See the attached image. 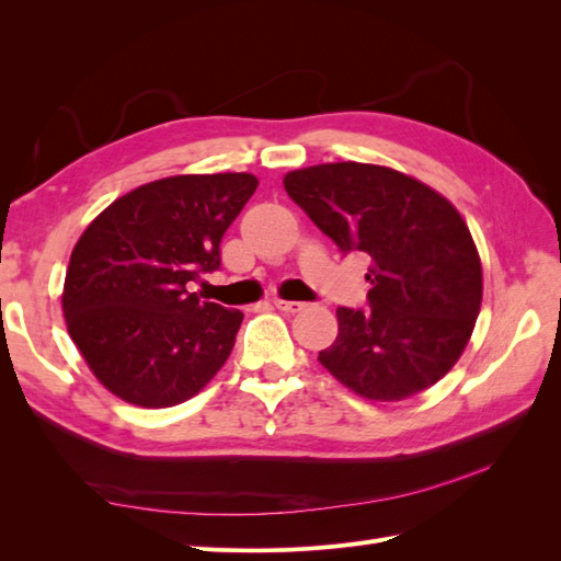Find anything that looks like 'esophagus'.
<instances>
[{"label": "esophagus", "mask_w": 561, "mask_h": 561, "mask_svg": "<svg viewBox=\"0 0 561 561\" xmlns=\"http://www.w3.org/2000/svg\"><path fill=\"white\" fill-rule=\"evenodd\" d=\"M274 307L278 309V311H283V313H299L304 307H307V304L304 301H290V299H274Z\"/></svg>", "instance_id": "34e87169"}]
</instances>
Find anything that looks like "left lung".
Listing matches in <instances>:
<instances>
[{
    "instance_id": "1",
    "label": "left lung",
    "mask_w": 561,
    "mask_h": 561,
    "mask_svg": "<svg viewBox=\"0 0 561 561\" xmlns=\"http://www.w3.org/2000/svg\"><path fill=\"white\" fill-rule=\"evenodd\" d=\"M283 184L339 250L369 260L367 309H336L339 334L320 365L381 402L437 383L461 358L482 304V264L463 217L386 165L322 163Z\"/></svg>"
}]
</instances>
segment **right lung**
I'll return each instance as SVG.
<instances>
[{"label":"right lung","instance_id":"1","mask_svg":"<svg viewBox=\"0 0 561 561\" xmlns=\"http://www.w3.org/2000/svg\"><path fill=\"white\" fill-rule=\"evenodd\" d=\"M257 190L250 173L178 175L116 198L81 233L62 313L91 371L114 396L173 407L222 365L243 313L190 293L219 268V243Z\"/></svg>","mask_w":561,"mask_h":561}]
</instances>
